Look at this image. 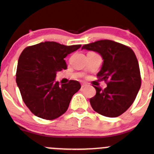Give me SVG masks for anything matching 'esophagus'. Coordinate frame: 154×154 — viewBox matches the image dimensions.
Segmentation results:
<instances>
[{
	"instance_id": "obj_1",
	"label": "esophagus",
	"mask_w": 154,
	"mask_h": 154,
	"mask_svg": "<svg viewBox=\"0 0 154 154\" xmlns=\"http://www.w3.org/2000/svg\"><path fill=\"white\" fill-rule=\"evenodd\" d=\"M86 86V84H84V83H83V84H82L81 87H82V88H84V87Z\"/></svg>"
}]
</instances>
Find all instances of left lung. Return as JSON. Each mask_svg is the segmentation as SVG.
Instances as JSON below:
<instances>
[{
    "mask_svg": "<svg viewBox=\"0 0 154 154\" xmlns=\"http://www.w3.org/2000/svg\"><path fill=\"white\" fill-rule=\"evenodd\" d=\"M86 49L97 52L103 60L97 76L107 82L102 90L94 86L96 94L90 98L93 109L102 116L115 118L133 104L141 87L139 63L131 48L111 40H100L85 45Z\"/></svg>",
    "mask_w": 154,
    "mask_h": 154,
    "instance_id": "left-lung-1",
    "label": "left lung"
}]
</instances>
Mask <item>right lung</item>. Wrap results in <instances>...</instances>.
Returning a JSON list of instances; mask_svg holds the SVG:
<instances>
[{
  "mask_svg": "<svg viewBox=\"0 0 154 154\" xmlns=\"http://www.w3.org/2000/svg\"><path fill=\"white\" fill-rule=\"evenodd\" d=\"M81 47L45 42L26 48L20 55L17 86L26 106L37 117L52 120L67 111L73 95L81 88L76 80L59 86L57 73L67 68L64 59Z\"/></svg>",
  "mask_w": 154,
  "mask_h": 154,
  "instance_id": "1",
  "label": "right lung"
}]
</instances>
